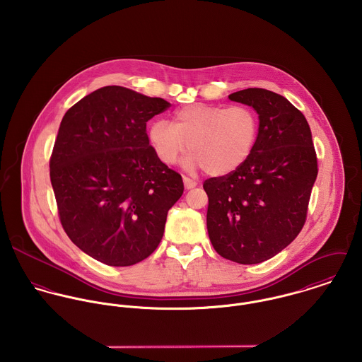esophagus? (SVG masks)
I'll return each instance as SVG.
<instances>
[{
	"label": "esophagus",
	"instance_id": "esophagus-1",
	"mask_svg": "<svg viewBox=\"0 0 362 362\" xmlns=\"http://www.w3.org/2000/svg\"><path fill=\"white\" fill-rule=\"evenodd\" d=\"M182 181H184V185H185V188L187 189H191V188H195L197 187V181H194V180H191L189 177H182Z\"/></svg>",
	"mask_w": 362,
	"mask_h": 362
}]
</instances>
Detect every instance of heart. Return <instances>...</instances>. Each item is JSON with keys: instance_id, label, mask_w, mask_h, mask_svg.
<instances>
[{"instance_id": "heart-1", "label": "heart", "mask_w": 362, "mask_h": 362, "mask_svg": "<svg viewBox=\"0 0 362 362\" xmlns=\"http://www.w3.org/2000/svg\"><path fill=\"white\" fill-rule=\"evenodd\" d=\"M258 134V115L248 105L194 103L178 108L171 124L153 121L148 139L163 164H175L188 151L184 161L188 170L204 168L211 177H221L248 160Z\"/></svg>"}]
</instances>
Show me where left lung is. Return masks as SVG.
Instances as JSON below:
<instances>
[{
  "instance_id": "1",
  "label": "left lung",
  "mask_w": 362,
  "mask_h": 362,
  "mask_svg": "<svg viewBox=\"0 0 362 362\" xmlns=\"http://www.w3.org/2000/svg\"><path fill=\"white\" fill-rule=\"evenodd\" d=\"M228 99L257 110L258 139L240 168L204 182L207 233L220 257L254 264L277 255L303 230L317 161L308 121L286 98L250 88Z\"/></svg>"
}]
</instances>
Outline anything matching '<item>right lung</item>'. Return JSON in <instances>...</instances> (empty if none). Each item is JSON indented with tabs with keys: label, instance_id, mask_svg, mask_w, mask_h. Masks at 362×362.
<instances>
[{
	"label": "right lung",
	"instance_id": "1",
	"mask_svg": "<svg viewBox=\"0 0 362 362\" xmlns=\"http://www.w3.org/2000/svg\"><path fill=\"white\" fill-rule=\"evenodd\" d=\"M170 107L122 86H104L64 115L50 157L59 221L71 241L108 266L153 254L181 175L149 145L146 122Z\"/></svg>",
	"mask_w": 362,
	"mask_h": 362
}]
</instances>
